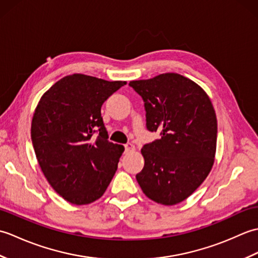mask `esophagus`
Masks as SVG:
<instances>
[{
	"label": "esophagus",
	"mask_w": 258,
	"mask_h": 258,
	"mask_svg": "<svg viewBox=\"0 0 258 258\" xmlns=\"http://www.w3.org/2000/svg\"><path fill=\"white\" fill-rule=\"evenodd\" d=\"M124 147H125V152H126V153L133 152V151L135 150V146H134L132 143H127V144H125V145H124Z\"/></svg>",
	"instance_id": "esophagus-1"
}]
</instances>
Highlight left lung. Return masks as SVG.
Returning a JSON list of instances; mask_svg holds the SVG:
<instances>
[{
  "label": "left lung",
  "instance_id": "1",
  "mask_svg": "<svg viewBox=\"0 0 258 258\" xmlns=\"http://www.w3.org/2000/svg\"><path fill=\"white\" fill-rule=\"evenodd\" d=\"M128 85L144 102L147 131L161 135L142 149L145 163L136 179L152 201L175 205L193 194L211 172L217 140L215 111L202 87L176 73Z\"/></svg>",
  "mask_w": 258,
  "mask_h": 258
}]
</instances>
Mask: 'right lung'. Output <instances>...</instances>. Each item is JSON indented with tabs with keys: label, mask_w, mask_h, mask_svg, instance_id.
I'll list each match as a JSON object with an SVG mask.
<instances>
[{
	"label": "right lung",
	"mask_w": 258,
	"mask_h": 258,
	"mask_svg": "<svg viewBox=\"0 0 258 258\" xmlns=\"http://www.w3.org/2000/svg\"><path fill=\"white\" fill-rule=\"evenodd\" d=\"M125 84L73 74L38 102L31 126L37 162L54 190L72 204L100 199L116 172L124 147L108 141L101 107Z\"/></svg>",
	"instance_id": "1"
}]
</instances>
